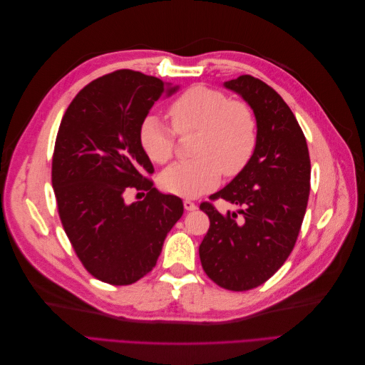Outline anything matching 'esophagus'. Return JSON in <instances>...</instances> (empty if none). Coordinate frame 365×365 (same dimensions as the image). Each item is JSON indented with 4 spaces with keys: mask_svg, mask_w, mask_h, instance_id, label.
Returning <instances> with one entry per match:
<instances>
[{
    "mask_svg": "<svg viewBox=\"0 0 365 365\" xmlns=\"http://www.w3.org/2000/svg\"><path fill=\"white\" fill-rule=\"evenodd\" d=\"M182 204H184V208L187 210V212H193V210L197 208V205L195 202H192L190 200H184Z\"/></svg>",
    "mask_w": 365,
    "mask_h": 365,
    "instance_id": "esophagus-1",
    "label": "esophagus"
}]
</instances>
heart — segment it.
<instances>
[{
    "instance_id": "1",
    "label": "heart",
    "mask_w": 365,
    "mask_h": 365,
    "mask_svg": "<svg viewBox=\"0 0 365 365\" xmlns=\"http://www.w3.org/2000/svg\"><path fill=\"white\" fill-rule=\"evenodd\" d=\"M169 117L173 129L157 115H146L138 140L152 163L165 164L173 157L175 132H196L195 160L175 164L160 176L161 187L172 195L195 197L213 190L222 173L233 178L245 170L256 152L257 120L252 109L216 88L190 86L172 102Z\"/></svg>"
}]
</instances>
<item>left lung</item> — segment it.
<instances>
[{"label": "left lung", "mask_w": 365, "mask_h": 365, "mask_svg": "<svg viewBox=\"0 0 365 365\" xmlns=\"http://www.w3.org/2000/svg\"><path fill=\"white\" fill-rule=\"evenodd\" d=\"M245 98L257 120V148L250 164L222 190L210 196L237 205L219 213L202 202L210 228L200 245L205 274L228 291L263 284L289 257L311 192L306 137L282 96L250 74L225 82Z\"/></svg>", "instance_id": "left-lung-1"}]
</instances>
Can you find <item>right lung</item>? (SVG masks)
<instances>
[{"label": "right lung", "instance_id": "add662e5", "mask_svg": "<svg viewBox=\"0 0 365 365\" xmlns=\"http://www.w3.org/2000/svg\"><path fill=\"white\" fill-rule=\"evenodd\" d=\"M175 90L158 77L117 70L82 88L62 117L51 163L58 213L77 257L101 282L125 286L145 277L182 216L180 197L153 187L138 140L141 120ZM129 190L145 197L128 205Z\"/></svg>", "mask_w": 365, "mask_h": 365}]
</instances>
